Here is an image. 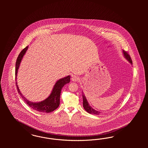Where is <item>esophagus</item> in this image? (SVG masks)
Segmentation results:
<instances>
[{
	"label": "esophagus",
	"mask_w": 148,
	"mask_h": 148,
	"mask_svg": "<svg viewBox=\"0 0 148 148\" xmlns=\"http://www.w3.org/2000/svg\"><path fill=\"white\" fill-rule=\"evenodd\" d=\"M79 80V77L78 76H75V75H74V76H72V81H77Z\"/></svg>",
	"instance_id": "esophagus-1"
}]
</instances>
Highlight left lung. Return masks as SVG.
<instances>
[{"mask_svg":"<svg viewBox=\"0 0 148 148\" xmlns=\"http://www.w3.org/2000/svg\"><path fill=\"white\" fill-rule=\"evenodd\" d=\"M123 54L124 55V58L129 62L132 64V60L130 58V55L127 54L126 52H125L124 50H123ZM82 99H83V107L84 108V109L88 113H89L90 114H96V115H99L101 112H99L98 111H97L95 110H94L93 108H92L90 105V104L88 103V102L87 100V99L86 98L85 95L82 92Z\"/></svg>","mask_w":148,"mask_h":148,"instance_id":"obj_1","label":"left lung"}]
</instances>
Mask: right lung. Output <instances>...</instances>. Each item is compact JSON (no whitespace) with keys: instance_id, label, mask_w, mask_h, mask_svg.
<instances>
[{"instance_id":"add662e5","label":"right lung","mask_w":148,"mask_h":148,"mask_svg":"<svg viewBox=\"0 0 148 148\" xmlns=\"http://www.w3.org/2000/svg\"><path fill=\"white\" fill-rule=\"evenodd\" d=\"M28 49V46L21 51L20 54H19L18 58L16 63V69H15V75H16V80H17V76L18 73V69L21 64L23 58L26 53L27 50ZM71 79V76L68 75L63 78L60 79L57 81L54 85V87L52 91L48 98L40 101V102H32L28 100L22 94L21 90L19 89L17 82L16 81V86L18 90V93L21 95L24 101L27 103V105L30 106L32 108L36 110L37 111L43 113H49L53 112L55 110L58 108L60 105V94L63 87L66 84L69 83Z\"/></svg>"}]
</instances>
